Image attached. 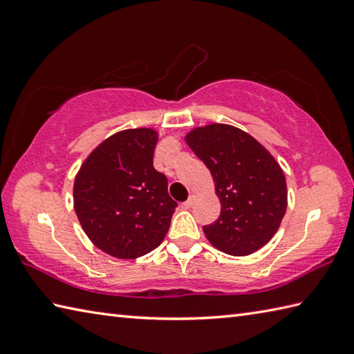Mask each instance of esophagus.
Instances as JSON below:
<instances>
[{
	"mask_svg": "<svg viewBox=\"0 0 354 354\" xmlns=\"http://www.w3.org/2000/svg\"><path fill=\"white\" fill-rule=\"evenodd\" d=\"M195 200H196V196H195V195H190V196H189V200H187V201H184L181 206H183L184 209H189V207H192V206L195 205Z\"/></svg>",
	"mask_w": 354,
	"mask_h": 354,
	"instance_id": "1",
	"label": "esophagus"
}]
</instances>
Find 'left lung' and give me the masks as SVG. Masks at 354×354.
I'll return each mask as SVG.
<instances>
[{
    "label": "left lung",
    "mask_w": 354,
    "mask_h": 354,
    "mask_svg": "<svg viewBox=\"0 0 354 354\" xmlns=\"http://www.w3.org/2000/svg\"><path fill=\"white\" fill-rule=\"evenodd\" d=\"M185 142L211 171L221 203L218 218L203 226L207 241L231 256L262 248L287 207L286 178L273 156L230 124L194 129Z\"/></svg>",
    "instance_id": "1"
}]
</instances>
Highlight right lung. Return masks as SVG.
Returning a JSON list of instances; mask_svg holds the SVG:
<instances>
[{"label": "right lung", "instance_id": "right-lung-1", "mask_svg": "<svg viewBox=\"0 0 354 354\" xmlns=\"http://www.w3.org/2000/svg\"><path fill=\"white\" fill-rule=\"evenodd\" d=\"M158 134L128 129L106 139L75 179L77 220L104 253L134 259L158 248L178 206L167 178L153 167Z\"/></svg>", "mask_w": 354, "mask_h": 354}]
</instances>
